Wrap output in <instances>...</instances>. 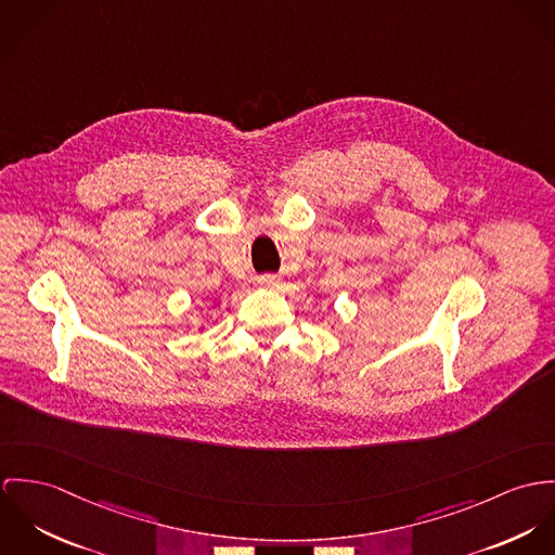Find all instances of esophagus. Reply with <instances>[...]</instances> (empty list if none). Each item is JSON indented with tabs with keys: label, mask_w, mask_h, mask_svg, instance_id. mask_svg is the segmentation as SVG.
I'll list each match as a JSON object with an SVG mask.
<instances>
[{
	"label": "esophagus",
	"mask_w": 555,
	"mask_h": 555,
	"mask_svg": "<svg viewBox=\"0 0 555 555\" xmlns=\"http://www.w3.org/2000/svg\"><path fill=\"white\" fill-rule=\"evenodd\" d=\"M257 285L261 287H276L279 285V279L276 276H270V274H263L257 279Z\"/></svg>",
	"instance_id": "1"
}]
</instances>
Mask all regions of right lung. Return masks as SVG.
I'll return each mask as SVG.
<instances>
[{"mask_svg": "<svg viewBox=\"0 0 555 555\" xmlns=\"http://www.w3.org/2000/svg\"><path fill=\"white\" fill-rule=\"evenodd\" d=\"M212 305H219V300H215V302H212ZM197 332H204V327H199V330H197Z\"/></svg>", "mask_w": 555, "mask_h": 555, "instance_id": "1", "label": "right lung"}]
</instances>
